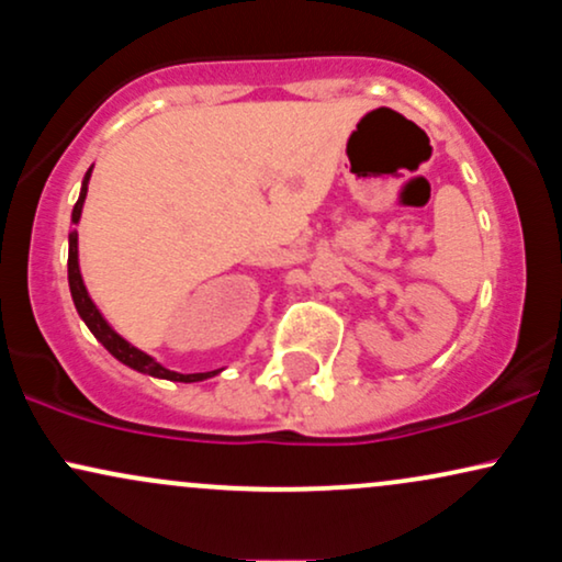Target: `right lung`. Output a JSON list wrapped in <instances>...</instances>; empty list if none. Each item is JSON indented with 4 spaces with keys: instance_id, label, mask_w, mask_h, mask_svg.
<instances>
[{
    "instance_id": "add662e5",
    "label": "right lung",
    "mask_w": 562,
    "mask_h": 562,
    "mask_svg": "<svg viewBox=\"0 0 562 562\" xmlns=\"http://www.w3.org/2000/svg\"><path fill=\"white\" fill-rule=\"evenodd\" d=\"M89 177H92V169H89L87 177H83L81 195H79V200H76L74 214H70V222H74V224H79V218H81V209H83V198H87ZM68 285H70V295H74L76 312H79V317L87 322V327L92 330L94 338L100 340V344L105 346L108 351H111L113 357L119 359V362L132 367V370L145 372V375H153V378L177 380V383H198V380L214 378V375H218V372H222V370H211V372H192V375H182V372L166 370V367L158 364L156 359L147 357V353L139 351L137 346H132L128 340L121 338V335L115 333L111 325H108L105 317L100 314V308H97L94 301L89 299L87 288H83V280H81V272H79V232H76V229H70V235H68Z\"/></svg>"
}]
</instances>
